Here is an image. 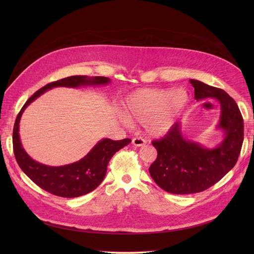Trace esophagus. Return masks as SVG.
<instances>
[{
    "label": "esophagus",
    "mask_w": 254,
    "mask_h": 254,
    "mask_svg": "<svg viewBox=\"0 0 254 254\" xmlns=\"http://www.w3.org/2000/svg\"><path fill=\"white\" fill-rule=\"evenodd\" d=\"M131 142L135 147H141V146H143V144H146L147 141L144 140L142 137H134V138H132Z\"/></svg>",
    "instance_id": "1"
}]
</instances>
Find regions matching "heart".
<instances>
[{
    "mask_svg": "<svg viewBox=\"0 0 254 254\" xmlns=\"http://www.w3.org/2000/svg\"><path fill=\"white\" fill-rule=\"evenodd\" d=\"M187 102L188 94L183 89H138L125 99L123 121L128 123V118L142 123L150 134L163 135L173 127Z\"/></svg>",
    "mask_w": 254,
    "mask_h": 254,
    "instance_id": "b5f03b06",
    "label": "heart"
}]
</instances>
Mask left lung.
<instances>
[{"label": "left lung", "instance_id": "8db88e82", "mask_svg": "<svg viewBox=\"0 0 254 254\" xmlns=\"http://www.w3.org/2000/svg\"><path fill=\"white\" fill-rule=\"evenodd\" d=\"M195 99L213 97L220 102L218 128L224 139L214 149H207L184 137L181 124L176 123L168 133L153 140L158 152L150 175L163 190L178 195L202 192L220 181L236 164L243 142V119L235 100L224 90L190 79Z\"/></svg>", "mask_w": 254, "mask_h": 254}]
</instances>
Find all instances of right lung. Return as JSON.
Wrapping results in <instances>:
<instances>
[{"mask_svg": "<svg viewBox=\"0 0 254 254\" xmlns=\"http://www.w3.org/2000/svg\"><path fill=\"white\" fill-rule=\"evenodd\" d=\"M110 78L103 76H69L46 84L44 87L36 91L22 107L17 116L13 129L14 155L22 171L41 189L50 194L64 198H75L93 191L104 179L108 162L117 152L127 146L131 139L124 138L113 140L111 138H103L78 162L61 167L46 166L31 159L22 147L19 135V123L25 108L36 98L53 87L103 85L110 83Z\"/></svg>", "mask_w": 254, "mask_h": 254, "instance_id": "1", "label": "right lung"}]
</instances>
